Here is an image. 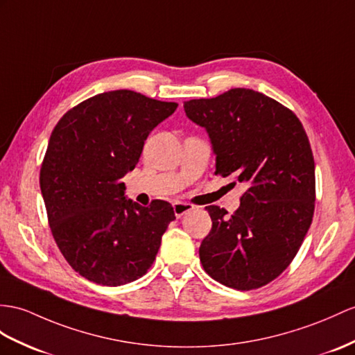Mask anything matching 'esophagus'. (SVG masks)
<instances>
[{
	"mask_svg": "<svg viewBox=\"0 0 355 355\" xmlns=\"http://www.w3.org/2000/svg\"><path fill=\"white\" fill-rule=\"evenodd\" d=\"M173 209H175V215L176 218H180L182 215H185L187 212L193 211L194 206L191 203H185V202H175L173 203Z\"/></svg>",
	"mask_w": 355,
	"mask_h": 355,
	"instance_id": "esophagus-1",
	"label": "esophagus"
}]
</instances>
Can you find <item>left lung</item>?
<instances>
[{
    "instance_id": "8db88e82",
    "label": "left lung",
    "mask_w": 355,
    "mask_h": 355,
    "mask_svg": "<svg viewBox=\"0 0 355 355\" xmlns=\"http://www.w3.org/2000/svg\"><path fill=\"white\" fill-rule=\"evenodd\" d=\"M184 108L209 134L215 175L247 188L230 217L206 207L212 229L198 248L200 262L227 288L265 286L289 266L313 218L315 161L304 128L289 108L250 89Z\"/></svg>"
}]
</instances>
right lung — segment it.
Returning <instances> with one entry per match:
<instances>
[{
  "label": "right lung",
  "instance_id": "1",
  "mask_svg": "<svg viewBox=\"0 0 355 355\" xmlns=\"http://www.w3.org/2000/svg\"><path fill=\"white\" fill-rule=\"evenodd\" d=\"M176 108L132 90L105 92L69 110L51 134L40 168L48 223L67 263L93 283L143 277L176 218L164 200L148 207L129 200L120 180Z\"/></svg>",
  "mask_w": 355,
  "mask_h": 355
}]
</instances>
